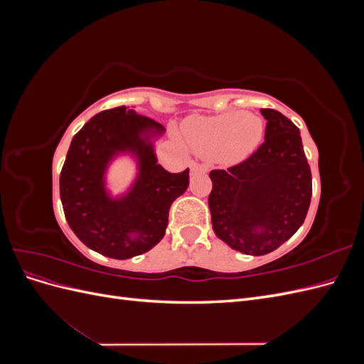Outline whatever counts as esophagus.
Segmentation results:
<instances>
[{
    "mask_svg": "<svg viewBox=\"0 0 364 364\" xmlns=\"http://www.w3.org/2000/svg\"><path fill=\"white\" fill-rule=\"evenodd\" d=\"M190 170H191V173H197V171L206 173V171H208V168L205 167V165H200V164H197V162H191Z\"/></svg>",
    "mask_w": 364,
    "mask_h": 364,
    "instance_id": "1",
    "label": "esophagus"
}]
</instances>
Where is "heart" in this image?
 <instances>
[{
	"mask_svg": "<svg viewBox=\"0 0 364 364\" xmlns=\"http://www.w3.org/2000/svg\"><path fill=\"white\" fill-rule=\"evenodd\" d=\"M264 136L262 119L249 112H228L186 121L182 138L196 155L234 164L258 149Z\"/></svg>",
	"mask_w": 364,
	"mask_h": 364,
	"instance_id": "1",
	"label": "heart"
}]
</instances>
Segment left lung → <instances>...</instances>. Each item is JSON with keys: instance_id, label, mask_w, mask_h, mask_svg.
I'll list each match as a JSON object with an SVG mask.
<instances>
[{"instance_id": "8db88e82", "label": "left lung", "mask_w": 364, "mask_h": 364, "mask_svg": "<svg viewBox=\"0 0 364 364\" xmlns=\"http://www.w3.org/2000/svg\"><path fill=\"white\" fill-rule=\"evenodd\" d=\"M266 141L250 158L228 170H213L208 205L215 235L246 255H266L294 235L311 202V170L301 132L273 109Z\"/></svg>"}]
</instances>
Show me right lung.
<instances>
[{"mask_svg": "<svg viewBox=\"0 0 364 364\" xmlns=\"http://www.w3.org/2000/svg\"><path fill=\"white\" fill-rule=\"evenodd\" d=\"M164 132L155 119L126 106L97 114L77 132L60 171V200L85 246L127 259L162 240L170 206L190 183L188 168L170 173L158 164L155 142ZM119 156L136 161L137 176L127 192L114 196L107 171Z\"/></svg>", "mask_w": 364, "mask_h": 364, "instance_id": "1", "label": "right lung"}]
</instances>
